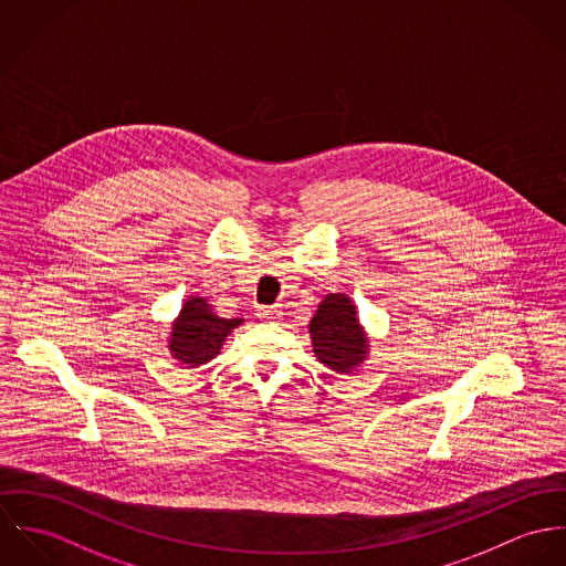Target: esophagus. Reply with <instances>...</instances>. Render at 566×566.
I'll return each instance as SVG.
<instances>
[{"instance_id": "34e87169", "label": "esophagus", "mask_w": 566, "mask_h": 566, "mask_svg": "<svg viewBox=\"0 0 566 566\" xmlns=\"http://www.w3.org/2000/svg\"><path fill=\"white\" fill-rule=\"evenodd\" d=\"M280 311L275 308V306H262L260 311H258V316L260 318H264V321H275V318H280Z\"/></svg>"}]
</instances>
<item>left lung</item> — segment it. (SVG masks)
Here are the masks:
<instances>
[{"instance_id": "1", "label": "left lung", "mask_w": 566, "mask_h": 566, "mask_svg": "<svg viewBox=\"0 0 566 566\" xmlns=\"http://www.w3.org/2000/svg\"><path fill=\"white\" fill-rule=\"evenodd\" d=\"M308 332L316 360L336 374H352L369 354V338L358 321V311L343 293L323 297Z\"/></svg>"}]
</instances>
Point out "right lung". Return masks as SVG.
Returning <instances> with one entry per match:
<instances>
[{"instance_id":"right-lung-1","label":"right lung","mask_w":566,"mask_h":566,"mask_svg":"<svg viewBox=\"0 0 566 566\" xmlns=\"http://www.w3.org/2000/svg\"><path fill=\"white\" fill-rule=\"evenodd\" d=\"M241 323L243 318L217 316L206 297L192 295L171 323L169 352L182 365L201 367L221 352L230 332Z\"/></svg>"}]
</instances>
